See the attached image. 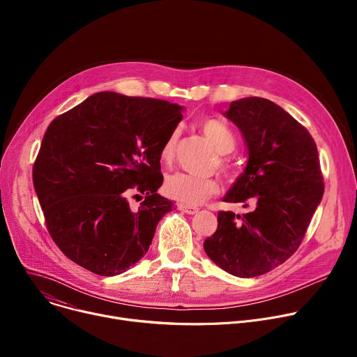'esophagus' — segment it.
I'll use <instances>...</instances> for the list:
<instances>
[{
  "instance_id": "obj_1",
  "label": "esophagus",
  "mask_w": 357,
  "mask_h": 357,
  "mask_svg": "<svg viewBox=\"0 0 357 357\" xmlns=\"http://www.w3.org/2000/svg\"><path fill=\"white\" fill-rule=\"evenodd\" d=\"M178 209L188 215H195L199 211V208H196V206H188V205H182V203H178Z\"/></svg>"
}]
</instances>
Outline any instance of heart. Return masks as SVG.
<instances>
[{
    "instance_id": "obj_1",
    "label": "heart",
    "mask_w": 357,
    "mask_h": 357,
    "mask_svg": "<svg viewBox=\"0 0 357 357\" xmlns=\"http://www.w3.org/2000/svg\"><path fill=\"white\" fill-rule=\"evenodd\" d=\"M202 132L211 141V144L220 152V154H229L234 148V135L233 132L219 120L208 119L200 124ZM178 141V131H172L161 148V161L164 164H171L175 157V148ZM219 167L225 172H230L231 167L219 160ZM220 190V182L216 178H202L190 174L176 172L167 178L164 183V193L178 200L182 205L195 206L200 205L206 199L218 195Z\"/></svg>"
}]
</instances>
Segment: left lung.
Listing matches in <instances>:
<instances>
[{"label":"left lung","instance_id":"8db88e82","mask_svg":"<svg viewBox=\"0 0 357 357\" xmlns=\"http://www.w3.org/2000/svg\"><path fill=\"white\" fill-rule=\"evenodd\" d=\"M243 132L248 162L225 202L243 215L219 212L218 230L203 243L211 260L231 275H263L301 245L324 196L317 144L301 123L273 101L245 97L225 113Z\"/></svg>","mask_w":357,"mask_h":357}]
</instances>
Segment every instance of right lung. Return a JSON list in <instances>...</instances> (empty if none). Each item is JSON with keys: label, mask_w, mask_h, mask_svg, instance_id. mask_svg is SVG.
<instances>
[{"label": "right lung", "mask_w": 357, "mask_h": 357, "mask_svg": "<svg viewBox=\"0 0 357 357\" xmlns=\"http://www.w3.org/2000/svg\"><path fill=\"white\" fill-rule=\"evenodd\" d=\"M181 110L165 100L100 91L49 124L33 186L46 229L69 260L110 277L145 256L174 208L157 190L161 148ZM138 192L144 200L132 210L128 196Z\"/></svg>", "instance_id": "add662e5"}]
</instances>
